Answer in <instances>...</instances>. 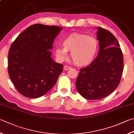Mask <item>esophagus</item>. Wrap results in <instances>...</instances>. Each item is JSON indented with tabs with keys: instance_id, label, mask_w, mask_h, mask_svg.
<instances>
[{
	"instance_id": "esophagus-1",
	"label": "esophagus",
	"mask_w": 134,
	"mask_h": 134,
	"mask_svg": "<svg viewBox=\"0 0 134 134\" xmlns=\"http://www.w3.org/2000/svg\"><path fill=\"white\" fill-rule=\"evenodd\" d=\"M70 68H71V67H70V66H68V65H65V66L64 67V69L65 70H68V69H70Z\"/></svg>"
}]
</instances>
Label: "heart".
<instances>
[{
	"label": "heart",
	"mask_w": 134,
	"mask_h": 134,
	"mask_svg": "<svg viewBox=\"0 0 134 134\" xmlns=\"http://www.w3.org/2000/svg\"><path fill=\"white\" fill-rule=\"evenodd\" d=\"M62 46L55 48V54L60 62L68 57V52L76 65L86 66L94 60L99 48V42L94 37L86 34L73 33L62 40Z\"/></svg>",
	"instance_id": "b5f03b06"
}]
</instances>
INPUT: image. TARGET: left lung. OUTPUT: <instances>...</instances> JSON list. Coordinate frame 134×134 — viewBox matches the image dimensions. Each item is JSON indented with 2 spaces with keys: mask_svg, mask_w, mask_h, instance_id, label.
Listing matches in <instances>:
<instances>
[{
  "mask_svg": "<svg viewBox=\"0 0 134 134\" xmlns=\"http://www.w3.org/2000/svg\"><path fill=\"white\" fill-rule=\"evenodd\" d=\"M99 51L89 66L82 68L76 82L77 92L87 100H100L113 93L120 82L123 70V55L112 33L98 27Z\"/></svg>",
  "mask_w": 134,
  "mask_h": 134,
  "instance_id": "8db88e82",
  "label": "left lung"
}]
</instances>
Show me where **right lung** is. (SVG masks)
I'll return each mask as SVG.
<instances>
[{
  "label": "right lung",
  "instance_id": "right-lung-1",
  "mask_svg": "<svg viewBox=\"0 0 134 134\" xmlns=\"http://www.w3.org/2000/svg\"><path fill=\"white\" fill-rule=\"evenodd\" d=\"M62 29L36 24L16 38L8 55V73L17 90L24 96H44L57 83L63 65L51 58L53 42Z\"/></svg>",
  "mask_w": 134,
  "mask_h": 134
}]
</instances>
